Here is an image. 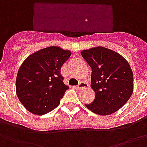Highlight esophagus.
<instances>
[{"label":"esophagus","mask_w":147,"mask_h":147,"mask_svg":"<svg viewBox=\"0 0 147 147\" xmlns=\"http://www.w3.org/2000/svg\"><path fill=\"white\" fill-rule=\"evenodd\" d=\"M88 86V84H87L86 82H84V81H81L79 83L78 86H77V88L78 89H81V88H86Z\"/></svg>","instance_id":"esophagus-1"}]
</instances>
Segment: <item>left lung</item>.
I'll use <instances>...</instances> for the list:
<instances>
[{"label":"left lung","mask_w":147,"mask_h":147,"mask_svg":"<svg viewBox=\"0 0 147 147\" xmlns=\"http://www.w3.org/2000/svg\"><path fill=\"white\" fill-rule=\"evenodd\" d=\"M81 53L92 68L91 87L96 93L94 101L85 107L99 115L115 113L133 92V74L129 64L117 52L103 47Z\"/></svg>","instance_id":"8db88e82"}]
</instances>
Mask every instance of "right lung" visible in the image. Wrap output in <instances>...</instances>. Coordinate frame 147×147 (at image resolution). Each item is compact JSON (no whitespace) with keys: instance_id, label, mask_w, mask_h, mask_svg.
<instances>
[{"instance_id":"obj_1","label":"right lung","mask_w":147,"mask_h":147,"mask_svg":"<svg viewBox=\"0 0 147 147\" xmlns=\"http://www.w3.org/2000/svg\"><path fill=\"white\" fill-rule=\"evenodd\" d=\"M70 55L59 47H48L29 55L19 67L16 94L30 113L43 115L59 105L69 88L63 83L61 67Z\"/></svg>"}]
</instances>
